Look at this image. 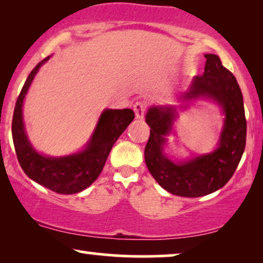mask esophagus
Returning <instances> with one entry per match:
<instances>
[{"label": "esophagus", "instance_id": "obj_1", "mask_svg": "<svg viewBox=\"0 0 263 263\" xmlns=\"http://www.w3.org/2000/svg\"><path fill=\"white\" fill-rule=\"evenodd\" d=\"M133 109H134L136 118H138V120H142L143 116H145V112H146L145 104H143L142 102H136L134 104V106H133Z\"/></svg>", "mask_w": 263, "mask_h": 263}]
</instances>
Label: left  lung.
Masks as SVG:
<instances>
[{
    "label": "left lung",
    "instance_id": "obj_1",
    "mask_svg": "<svg viewBox=\"0 0 263 263\" xmlns=\"http://www.w3.org/2000/svg\"><path fill=\"white\" fill-rule=\"evenodd\" d=\"M204 71L194 77L181 105H152L146 114L151 134L145 148L147 167L161 188L174 195L199 197L217 192L232 177L246 148L247 121L243 96L236 78L214 53H206ZM197 99H208L221 107L224 123L217 147L210 154L174 160L166 153L167 136L174 133L178 110Z\"/></svg>",
    "mask_w": 263,
    "mask_h": 263
}]
</instances>
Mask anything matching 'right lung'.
<instances>
[{"mask_svg": "<svg viewBox=\"0 0 263 263\" xmlns=\"http://www.w3.org/2000/svg\"><path fill=\"white\" fill-rule=\"evenodd\" d=\"M50 57L41 61L33 68L17 97L12 123L14 147L21 168L32 181L59 194L80 193L98 178L114 143L132 123L135 115L132 109H105L99 116L84 149L62 157L39 153L28 140L23 106L25 97L39 68Z\"/></svg>", "mask_w": 263, "mask_h": 263, "instance_id": "1", "label": "right lung"}]
</instances>
